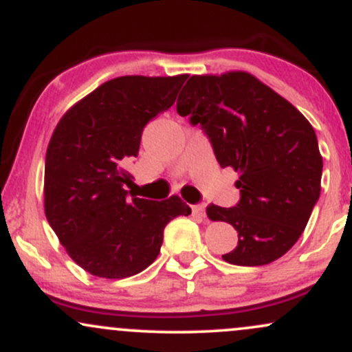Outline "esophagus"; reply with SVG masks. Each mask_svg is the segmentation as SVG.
<instances>
[{"label":"esophagus","instance_id":"esophagus-1","mask_svg":"<svg viewBox=\"0 0 352 352\" xmlns=\"http://www.w3.org/2000/svg\"><path fill=\"white\" fill-rule=\"evenodd\" d=\"M192 214L197 216V218H204L206 211H204V204H196V206H191Z\"/></svg>","mask_w":352,"mask_h":352}]
</instances>
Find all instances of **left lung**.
<instances>
[{
	"instance_id": "obj_1",
	"label": "left lung",
	"mask_w": 352,
	"mask_h": 352,
	"mask_svg": "<svg viewBox=\"0 0 352 352\" xmlns=\"http://www.w3.org/2000/svg\"><path fill=\"white\" fill-rule=\"evenodd\" d=\"M176 109L201 124L218 163L239 175V203L206 208L209 219L238 231V246L224 261L263 266L286 254L321 192L322 156L309 121L246 71L195 74Z\"/></svg>"
}]
</instances>
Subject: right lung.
I'll list each match as a JSON object with an SVG mask.
<instances>
[{
	"label": "right lung",
	"mask_w": 352,
	"mask_h": 352,
	"mask_svg": "<svg viewBox=\"0 0 352 352\" xmlns=\"http://www.w3.org/2000/svg\"><path fill=\"white\" fill-rule=\"evenodd\" d=\"M188 74L120 76L63 114L45 166V214L69 258L89 274L123 279L157 258L166 224L191 214L179 196H128L124 169L149 120L171 108Z\"/></svg>",
	"instance_id": "add662e5"
}]
</instances>
